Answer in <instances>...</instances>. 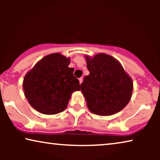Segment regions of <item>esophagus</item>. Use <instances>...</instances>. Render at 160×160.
I'll list each match as a JSON object with an SVG mask.
<instances>
[{
    "label": "esophagus",
    "mask_w": 160,
    "mask_h": 160,
    "mask_svg": "<svg viewBox=\"0 0 160 160\" xmlns=\"http://www.w3.org/2000/svg\"><path fill=\"white\" fill-rule=\"evenodd\" d=\"M78 80H79V84H81L83 82V78H79V79H78Z\"/></svg>",
    "instance_id": "34e87169"
}]
</instances>
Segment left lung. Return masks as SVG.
I'll use <instances>...</instances> for the list:
<instances>
[{
  "label": "left lung",
  "mask_w": 160,
  "mask_h": 160,
  "mask_svg": "<svg viewBox=\"0 0 160 160\" xmlns=\"http://www.w3.org/2000/svg\"><path fill=\"white\" fill-rule=\"evenodd\" d=\"M89 74L81 84L89 110L110 116L122 111L132 97L133 82L119 61L104 53L84 55Z\"/></svg>",
  "instance_id": "1"
}]
</instances>
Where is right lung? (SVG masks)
<instances>
[{"label":"right lung","instance_id":"add662e5","mask_svg":"<svg viewBox=\"0 0 160 160\" xmlns=\"http://www.w3.org/2000/svg\"><path fill=\"white\" fill-rule=\"evenodd\" d=\"M71 59L60 53L48 54L25 74L22 87L32 108L47 115L67 108L73 92L80 90L79 81L69 68Z\"/></svg>","mask_w":160,"mask_h":160}]
</instances>
